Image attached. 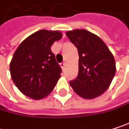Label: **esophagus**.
Returning <instances> with one entry per match:
<instances>
[{
    "label": "esophagus",
    "instance_id": "1",
    "mask_svg": "<svg viewBox=\"0 0 129 129\" xmlns=\"http://www.w3.org/2000/svg\"><path fill=\"white\" fill-rule=\"evenodd\" d=\"M60 66L62 67L63 69H65V67H66V63H60Z\"/></svg>",
    "mask_w": 129,
    "mask_h": 129
}]
</instances>
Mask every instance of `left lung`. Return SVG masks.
Instances as JSON below:
<instances>
[{"label": "left lung", "mask_w": 129, "mask_h": 129, "mask_svg": "<svg viewBox=\"0 0 129 129\" xmlns=\"http://www.w3.org/2000/svg\"><path fill=\"white\" fill-rule=\"evenodd\" d=\"M66 36L78 51V74L69 84L84 99H91L107 90L116 72L113 54L105 42L86 30L68 31Z\"/></svg>", "instance_id": "left-lung-1"}]
</instances>
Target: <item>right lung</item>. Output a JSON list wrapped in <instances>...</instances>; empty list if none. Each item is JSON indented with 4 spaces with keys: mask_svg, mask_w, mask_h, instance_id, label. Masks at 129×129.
Segmentation results:
<instances>
[{
    "mask_svg": "<svg viewBox=\"0 0 129 129\" xmlns=\"http://www.w3.org/2000/svg\"><path fill=\"white\" fill-rule=\"evenodd\" d=\"M62 37L59 31L41 30L24 39L14 53L10 74L14 84L23 94L41 99L55 87L62 72L51 50Z\"/></svg>",
    "mask_w": 129,
    "mask_h": 129,
    "instance_id": "right-lung-1",
    "label": "right lung"
}]
</instances>
